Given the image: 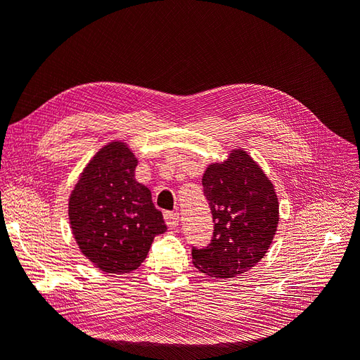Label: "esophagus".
I'll return each instance as SVG.
<instances>
[{
  "instance_id": "obj_1",
  "label": "esophagus",
  "mask_w": 360,
  "mask_h": 360,
  "mask_svg": "<svg viewBox=\"0 0 360 360\" xmlns=\"http://www.w3.org/2000/svg\"><path fill=\"white\" fill-rule=\"evenodd\" d=\"M163 217H165V222L169 228H176L179 225L180 216L177 212H165L163 213Z\"/></svg>"
}]
</instances>
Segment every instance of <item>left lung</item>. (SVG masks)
Wrapping results in <instances>:
<instances>
[{"label": "left lung", "instance_id": "left-lung-1", "mask_svg": "<svg viewBox=\"0 0 360 360\" xmlns=\"http://www.w3.org/2000/svg\"><path fill=\"white\" fill-rule=\"evenodd\" d=\"M214 230L209 246L192 248V263L216 279L234 278L266 255L276 234L279 202L274 183L243 148L207 167L202 176Z\"/></svg>", "mask_w": 360, "mask_h": 360}]
</instances>
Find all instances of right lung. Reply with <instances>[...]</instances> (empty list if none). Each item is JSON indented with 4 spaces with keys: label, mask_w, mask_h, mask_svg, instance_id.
<instances>
[{
    "label": "right lung",
    "mask_w": 360,
    "mask_h": 360,
    "mask_svg": "<svg viewBox=\"0 0 360 360\" xmlns=\"http://www.w3.org/2000/svg\"><path fill=\"white\" fill-rule=\"evenodd\" d=\"M138 159L123 141L103 146L86 163L69 198L76 243L106 274H130L153 238L167 231L151 192L135 179Z\"/></svg>",
    "instance_id": "1"
}]
</instances>
